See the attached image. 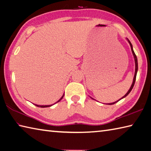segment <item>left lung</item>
Masks as SVG:
<instances>
[{"mask_svg": "<svg viewBox=\"0 0 151 151\" xmlns=\"http://www.w3.org/2000/svg\"><path fill=\"white\" fill-rule=\"evenodd\" d=\"M126 40H128V42H129V45H130V47H131V50H132V54H133V55H134V60H135V74H134V79H133V82H132V86H131V87H130V88H129V90L128 91V92H127L124 96L122 98H120V99H119L118 100V101H115V102H113V103H107V105H113V104H114V103H117L118 101H119L120 99H123V98H124V97H126L128 95V94L130 93V91H132V88H134V84H135V79H136V76H137V70H138V63H137V56H136V55H135V52H134V50H133V46H132V43L130 42V41H129V40H128V38H126ZM91 99H94L93 98H92V97H91Z\"/></svg>", "mask_w": 151, "mask_h": 151, "instance_id": "obj_1", "label": "left lung"}]
</instances>
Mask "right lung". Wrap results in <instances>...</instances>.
Returning a JSON list of instances; mask_svg holds the SVG:
<instances>
[{
    "label": "right lung",
    "instance_id": "1",
    "mask_svg": "<svg viewBox=\"0 0 151 151\" xmlns=\"http://www.w3.org/2000/svg\"><path fill=\"white\" fill-rule=\"evenodd\" d=\"M63 96H64V93H63V95L62 96V97H61V98L58 100V101H57V102H55V103H58V102H59V101H60L61 100L63 99ZM54 103V104H55ZM54 104H52V105H36V104H34L35 105H36L37 107H42V108H44V107H51V106H52V105H54Z\"/></svg>",
    "mask_w": 151,
    "mask_h": 151
}]
</instances>
